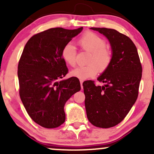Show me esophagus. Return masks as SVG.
<instances>
[{
	"label": "esophagus",
	"instance_id": "1",
	"mask_svg": "<svg viewBox=\"0 0 154 154\" xmlns=\"http://www.w3.org/2000/svg\"><path fill=\"white\" fill-rule=\"evenodd\" d=\"M79 81H80V85H81V88H82V89H83V86H82V83H83V80H82V79H80V80H79Z\"/></svg>",
	"mask_w": 154,
	"mask_h": 154
}]
</instances>
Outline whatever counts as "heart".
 I'll return each mask as SVG.
<instances>
[{
	"instance_id": "1",
	"label": "heart",
	"mask_w": 154,
	"mask_h": 154,
	"mask_svg": "<svg viewBox=\"0 0 154 154\" xmlns=\"http://www.w3.org/2000/svg\"><path fill=\"white\" fill-rule=\"evenodd\" d=\"M77 43L81 49L90 52L88 64L78 66L72 70L71 75L80 79L95 77L98 72H103L107 69L112 60L111 49L106 46V42L95 33L87 32L78 39ZM77 51L72 44H66L62 50V57L66 64L71 66L76 65Z\"/></svg>"
}]
</instances>
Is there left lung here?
<instances>
[{"instance_id":"8db88e82","label":"left lung","mask_w":154,"mask_h":154,"mask_svg":"<svg viewBox=\"0 0 154 154\" xmlns=\"http://www.w3.org/2000/svg\"><path fill=\"white\" fill-rule=\"evenodd\" d=\"M103 34L110 42L112 60L97 78L103 86L92 80L83 82L87 117L92 125L108 128L118 125L136 103L142 77L137 48L132 40L118 31L107 28H90Z\"/></svg>"}]
</instances>
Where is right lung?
Returning <instances> with one entry per match:
<instances>
[{
	"label": "right lung",
	"mask_w": 154,
	"mask_h": 154,
	"mask_svg": "<svg viewBox=\"0 0 154 154\" xmlns=\"http://www.w3.org/2000/svg\"><path fill=\"white\" fill-rule=\"evenodd\" d=\"M82 29H49L31 37L23 50L18 65L19 95L29 116L41 126L54 128L64 123V105L80 90L77 77L59 79L68 73L63 47Z\"/></svg>",
	"instance_id": "obj_1"
}]
</instances>
